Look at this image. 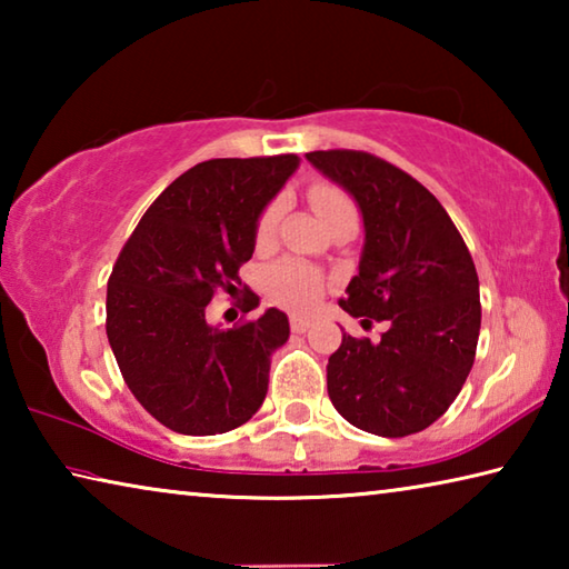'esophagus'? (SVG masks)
Instances as JSON below:
<instances>
[{
	"mask_svg": "<svg viewBox=\"0 0 569 569\" xmlns=\"http://www.w3.org/2000/svg\"><path fill=\"white\" fill-rule=\"evenodd\" d=\"M308 326H311V316L291 313V329H293V333H303Z\"/></svg>",
	"mask_w": 569,
	"mask_h": 569,
	"instance_id": "obj_1",
	"label": "esophagus"
}]
</instances>
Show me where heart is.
I'll return each mask as SVG.
<instances>
[{
    "instance_id": "1",
    "label": "heart",
    "mask_w": 569,
    "mask_h": 569,
    "mask_svg": "<svg viewBox=\"0 0 569 569\" xmlns=\"http://www.w3.org/2000/svg\"><path fill=\"white\" fill-rule=\"evenodd\" d=\"M311 206L321 220L353 210L349 196L333 186L311 188ZM278 213H281V203H271L266 208V213L258 220V238L271 236ZM268 288H271V296L278 303L311 306L323 291V276L303 261H281L268 271Z\"/></svg>"
}]
</instances>
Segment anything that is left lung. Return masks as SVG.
<instances>
[{
  "label": "left lung",
  "instance_id": "1",
  "mask_svg": "<svg viewBox=\"0 0 569 569\" xmlns=\"http://www.w3.org/2000/svg\"><path fill=\"white\" fill-rule=\"evenodd\" d=\"M306 160L363 218L359 273L339 306L363 329L389 323L379 341L343 333L326 366L329 399L369 435H417L451 407L475 363V261L439 200L391 162L359 150H316Z\"/></svg>",
  "mask_w": 569,
  "mask_h": 569
}]
</instances>
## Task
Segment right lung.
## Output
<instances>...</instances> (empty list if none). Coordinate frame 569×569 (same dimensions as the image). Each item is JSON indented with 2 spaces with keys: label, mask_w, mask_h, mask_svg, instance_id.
<instances>
[{
  "label": "right lung",
  "mask_w": 569,
  "mask_h": 569,
  "mask_svg": "<svg viewBox=\"0 0 569 569\" xmlns=\"http://www.w3.org/2000/svg\"><path fill=\"white\" fill-rule=\"evenodd\" d=\"M298 156L198 162L160 192L108 281V341L142 407L188 437L223 435L261 409L271 356L291 326L278 308L236 329L208 323L216 291H236L258 218ZM258 306L250 293L246 311Z\"/></svg>",
  "instance_id": "right-lung-1"
}]
</instances>
